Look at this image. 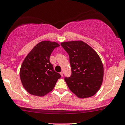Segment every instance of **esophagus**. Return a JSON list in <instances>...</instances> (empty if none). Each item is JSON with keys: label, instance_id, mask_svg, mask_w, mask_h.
I'll list each match as a JSON object with an SVG mask.
<instances>
[{"label": "esophagus", "instance_id": "1", "mask_svg": "<svg viewBox=\"0 0 125 125\" xmlns=\"http://www.w3.org/2000/svg\"><path fill=\"white\" fill-rule=\"evenodd\" d=\"M60 74H61V76H62V77H63V72H61L60 73Z\"/></svg>", "mask_w": 125, "mask_h": 125}]
</instances>
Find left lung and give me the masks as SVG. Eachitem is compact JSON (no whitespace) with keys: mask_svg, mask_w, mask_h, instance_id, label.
<instances>
[{"mask_svg":"<svg viewBox=\"0 0 125 125\" xmlns=\"http://www.w3.org/2000/svg\"><path fill=\"white\" fill-rule=\"evenodd\" d=\"M69 56L72 74L64 81L69 89L79 98L96 94L104 77V66L98 54L82 41L61 43Z\"/></svg>","mask_w":125,"mask_h":125,"instance_id":"obj_1","label":"left lung"}]
</instances>
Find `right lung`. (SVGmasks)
<instances>
[{
	"label": "right lung",
	"instance_id": "1",
	"mask_svg": "<svg viewBox=\"0 0 125 125\" xmlns=\"http://www.w3.org/2000/svg\"><path fill=\"white\" fill-rule=\"evenodd\" d=\"M59 46L54 42H39L26 56L20 69L23 86L32 95L43 96L53 89L61 75L54 71L49 61L54 48Z\"/></svg>",
	"mask_w": 125,
	"mask_h": 125
}]
</instances>
